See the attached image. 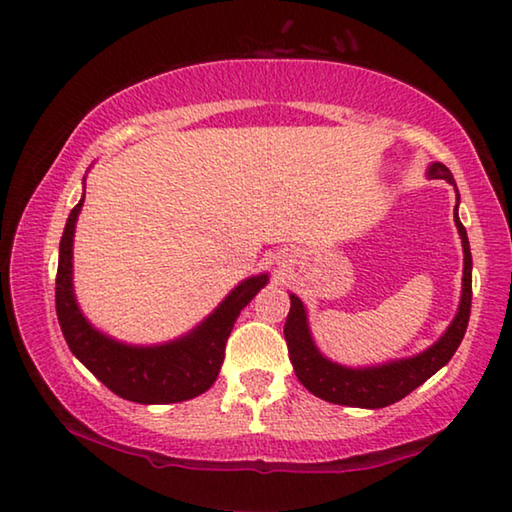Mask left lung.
<instances>
[{"instance_id":"1","label":"left lung","mask_w":512,"mask_h":512,"mask_svg":"<svg viewBox=\"0 0 512 512\" xmlns=\"http://www.w3.org/2000/svg\"><path fill=\"white\" fill-rule=\"evenodd\" d=\"M431 178H443L454 183L452 171L445 164H431L429 169ZM456 228L461 232L463 239V253H465V268H463V296L461 307L454 323L449 325L443 339L433 343L429 350L413 359L393 361L379 368H366V370H352L343 368L339 363L327 361L323 354L314 348L309 329H307V316L302 302L291 296V309L284 323V339H287L289 359L296 370V377L300 384L314 393L320 400H327L332 404L343 406H361V409H384L388 404H395L397 400L415 391L420 384H424L431 375L445 366V363L454 357V352L461 345L467 323H470V307H472V253L470 241H467V232L463 228L461 219L454 210Z\"/></svg>"}]
</instances>
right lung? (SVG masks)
<instances>
[{
    "instance_id": "obj_1",
    "label": "right lung",
    "mask_w": 512,
    "mask_h": 512,
    "mask_svg": "<svg viewBox=\"0 0 512 512\" xmlns=\"http://www.w3.org/2000/svg\"><path fill=\"white\" fill-rule=\"evenodd\" d=\"M83 198L72 212L60 239L56 273V314L60 329L85 368L112 393L137 404L185 402L205 393L216 377L225 357V343L250 300L264 287L268 277L257 275L241 282L225 298L205 323L185 339L158 348H131L92 329L76 307L72 291V241L76 216Z\"/></svg>"
}]
</instances>
